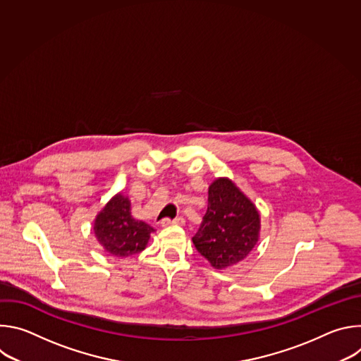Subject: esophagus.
<instances>
[{"instance_id":"obj_1","label":"esophagus","mask_w":361,"mask_h":361,"mask_svg":"<svg viewBox=\"0 0 361 361\" xmlns=\"http://www.w3.org/2000/svg\"><path fill=\"white\" fill-rule=\"evenodd\" d=\"M184 223H185V221H184L183 217H176L174 220H169V219L161 220V221H160V226H161L163 228H167V227H170V226H183Z\"/></svg>"}]
</instances>
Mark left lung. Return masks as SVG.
<instances>
[{"instance_id":"8db88e82","label":"left lung","mask_w":361,"mask_h":361,"mask_svg":"<svg viewBox=\"0 0 361 361\" xmlns=\"http://www.w3.org/2000/svg\"><path fill=\"white\" fill-rule=\"evenodd\" d=\"M262 217L255 204L228 177L209 185V207L192 243L213 269L241 263L260 240Z\"/></svg>"}]
</instances>
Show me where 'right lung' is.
<instances>
[{
    "instance_id": "1",
    "label": "right lung",
    "mask_w": 361,
    "mask_h": 361,
    "mask_svg": "<svg viewBox=\"0 0 361 361\" xmlns=\"http://www.w3.org/2000/svg\"><path fill=\"white\" fill-rule=\"evenodd\" d=\"M92 231L106 252L117 259H127L148 245L154 228L133 219L128 195L118 191L97 213Z\"/></svg>"
}]
</instances>
